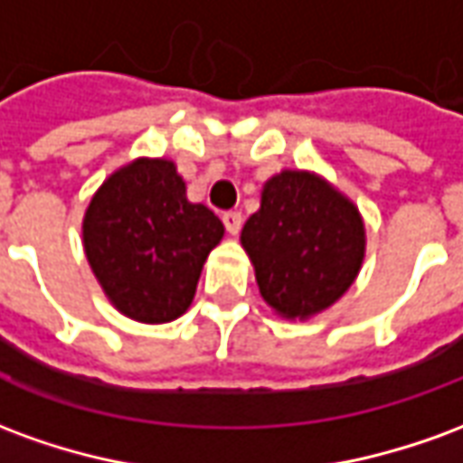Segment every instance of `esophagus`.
<instances>
[{
	"mask_svg": "<svg viewBox=\"0 0 463 463\" xmlns=\"http://www.w3.org/2000/svg\"><path fill=\"white\" fill-rule=\"evenodd\" d=\"M222 222H225V231L231 232V235H238L242 228V215L238 211H231L222 215Z\"/></svg>",
	"mask_w": 463,
	"mask_h": 463,
	"instance_id": "obj_1",
	"label": "esophagus"
}]
</instances>
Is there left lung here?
Listing matches in <instances>:
<instances>
[{
  "mask_svg": "<svg viewBox=\"0 0 463 463\" xmlns=\"http://www.w3.org/2000/svg\"><path fill=\"white\" fill-rule=\"evenodd\" d=\"M262 300L288 320L327 310L364 260L357 205L310 171H282L262 185L260 211L242 225Z\"/></svg>",
  "mask_w": 463,
  "mask_h": 463,
  "instance_id": "obj_1",
  "label": "left lung"
}]
</instances>
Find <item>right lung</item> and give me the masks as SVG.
I'll list each match as a JSON object with an SVG mask.
<instances>
[{
	"instance_id": "right-lung-1",
	"label": "right lung",
	"mask_w": 463,
	"mask_h": 463,
	"mask_svg": "<svg viewBox=\"0 0 463 463\" xmlns=\"http://www.w3.org/2000/svg\"><path fill=\"white\" fill-rule=\"evenodd\" d=\"M84 252L116 310L163 325L191 307L221 218L191 203L175 163L136 158L111 173L84 215Z\"/></svg>"
}]
</instances>
